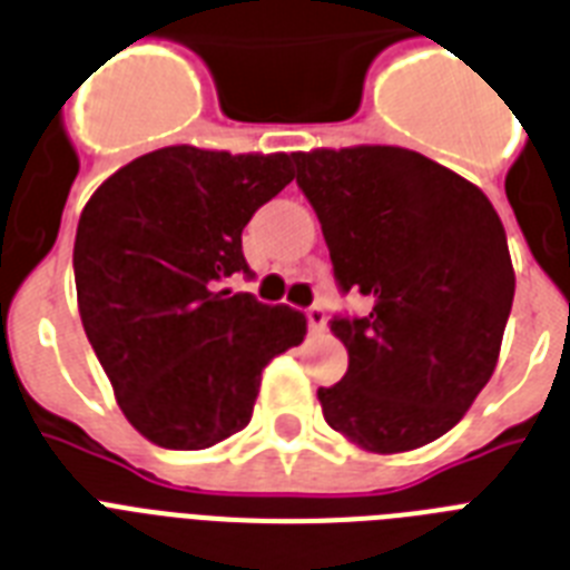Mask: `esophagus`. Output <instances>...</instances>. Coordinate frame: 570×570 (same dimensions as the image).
Wrapping results in <instances>:
<instances>
[{
    "instance_id": "obj_1",
    "label": "esophagus",
    "mask_w": 570,
    "mask_h": 570,
    "mask_svg": "<svg viewBox=\"0 0 570 570\" xmlns=\"http://www.w3.org/2000/svg\"><path fill=\"white\" fill-rule=\"evenodd\" d=\"M307 322H309V331L322 333L327 327V313L325 307H318V304H313V307L307 309Z\"/></svg>"
}]
</instances>
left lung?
<instances>
[{
    "instance_id": "left-lung-1",
    "label": "left lung",
    "mask_w": 570,
    "mask_h": 570,
    "mask_svg": "<svg viewBox=\"0 0 570 570\" xmlns=\"http://www.w3.org/2000/svg\"><path fill=\"white\" fill-rule=\"evenodd\" d=\"M342 293L348 372L322 386L333 430L372 453L415 451L456 424L492 377L515 295L501 216L471 180L397 146L295 151Z\"/></svg>"
}]
</instances>
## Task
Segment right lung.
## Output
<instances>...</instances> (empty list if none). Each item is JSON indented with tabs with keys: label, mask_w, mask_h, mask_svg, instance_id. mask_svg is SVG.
Wrapping results in <instances>:
<instances>
[{
	"label": "right lung",
	"mask_w": 570,
	"mask_h": 570,
	"mask_svg": "<svg viewBox=\"0 0 570 570\" xmlns=\"http://www.w3.org/2000/svg\"><path fill=\"white\" fill-rule=\"evenodd\" d=\"M289 155L166 146L110 175L72 248L78 313L119 410L169 451L252 421L261 374L307 333L298 309L219 289L252 275L243 228L295 178Z\"/></svg>",
	"instance_id": "1"
}]
</instances>
